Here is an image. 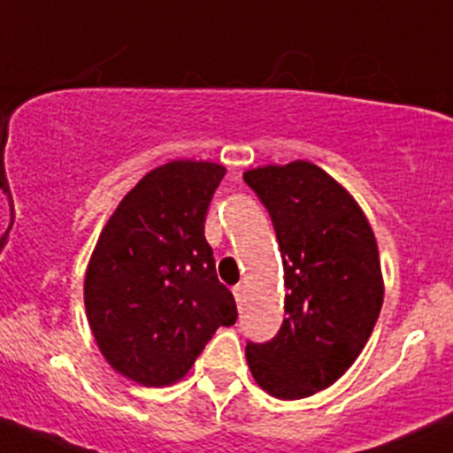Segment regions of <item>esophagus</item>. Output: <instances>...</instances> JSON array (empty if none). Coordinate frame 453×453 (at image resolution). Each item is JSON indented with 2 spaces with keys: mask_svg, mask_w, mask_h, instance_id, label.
Returning a JSON list of instances; mask_svg holds the SVG:
<instances>
[{
  "mask_svg": "<svg viewBox=\"0 0 453 453\" xmlns=\"http://www.w3.org/2000/svg\"><path fill=\"white\" fill-rule=\"evenodd\" d=\"M232 292H234V296H236V303H238V310H242V301H245V295H247L245 286H241V283H238V286H234V288H232Z\"/></svg>",
  "mask_w": 453,
  "mask_h": 453,
  "instance_id": "1",
  "label": "esophagus"
}]
</instances>
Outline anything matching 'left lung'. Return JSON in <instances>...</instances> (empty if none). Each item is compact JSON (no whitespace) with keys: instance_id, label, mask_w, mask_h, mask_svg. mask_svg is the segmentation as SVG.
<instances>
[{"instance_id":"obj_1","label":"left lung","mask_w":453,"mask_h":453,"mask_svg":"<svg viewBox=\"0 0 453 453\" xmlns=\"http://www.w3.org/2000/svg\"><path fill=\"white\" fill-rule=\"evenodd\" d=\"M242 178L273 219L286 286L281 329L247 344V365L268 395L301 400L333 385L370 340L385 295L379 245L355 197L314 163Z\"/></svg>"}]
</instances>
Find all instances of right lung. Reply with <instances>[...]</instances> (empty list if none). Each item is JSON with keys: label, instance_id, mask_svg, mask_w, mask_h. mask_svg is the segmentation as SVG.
I'll return each mask as SVG.
<instances>
[{"label": "right lung", "instance_id": "right-lung-1", "mask_svg": "<svg viewBox=\"0 0 453 453\" xmlns=\"http://www.w3.org/2000/svg\"><path fill=\"white\" fill-rule=\"evenodd\" d=\"M226 167L170 161L148 172L103 227L88 262L83 301L107 364L143 387L180 380L236 301L217 280L203 236Z\"/></svg>", "mask_w": 453, "mask_h": 453}]
</instances>
